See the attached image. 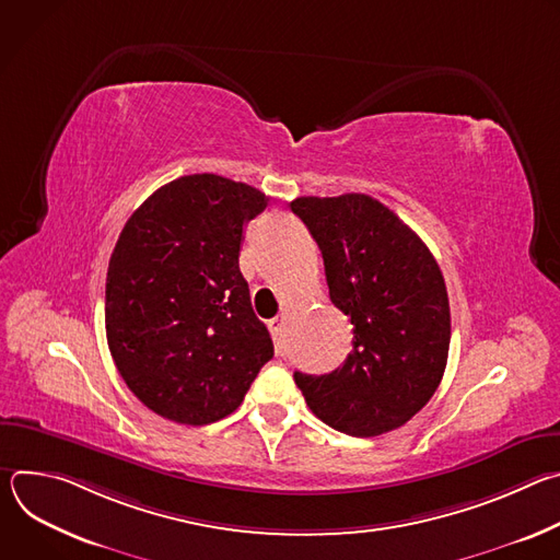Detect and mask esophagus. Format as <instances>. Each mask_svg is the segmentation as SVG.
Wrapping results in <instances>:
<instances>
[{"label": "esophagus", "instance_id": "34e87169", "mask_svg": "<svg viewBox=\"0 0 560 560\" xmlns=\"http://www.w3.org/2000/svg\"><path fill=\"white\" fill-rule=\"evenodd\" d=\"M283 324H285V316L281 314V316H275V318H270L268 322V328H270V332L275 335V339H277V346H279V335H281V330H283Z\"/></svg>", "mask_w": 560, "mask_h": 560}]
</instances>
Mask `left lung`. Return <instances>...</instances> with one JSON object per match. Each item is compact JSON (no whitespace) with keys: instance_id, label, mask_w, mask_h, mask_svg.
Listing matches in <instances>:
<instances>
[{"instance_id":"left-lung-1","label":"left lung","mask_w":560,"mask_h":560,"mask_svg":"<svg viewBox=\"0 0 560 560\" xmlns=\"http://www.w3.org/2000/svg\"><path fill=\"white\" fill-rule=\"evenodd\" d=\"M290 208L324 255L332 303L354 326L343 365L322 376L294 372L307 408L361 439L406 425L447 365L450 301L436 259L368 195L299 197Z\"/></svg>"}]
</instances>
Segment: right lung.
<instances>
[{
    "instance_id": "obj_1",
    "label": "right lung",
    "mask_w": 560,
    "mask_h": 560,
    "mask_svg": "<svg viewBox=\"0 0 560 560\" xmlns=\"http://www.w3.org/2000/svg\"><path fill=\"white\" fill-rule=\"evenodd\" d=\"M268 197L219 175L179 177L126 221L106 277V337L139 401L184 425L242 406L272 359L238 270L244 225Z\"/></svg>"
}]
</instances>
